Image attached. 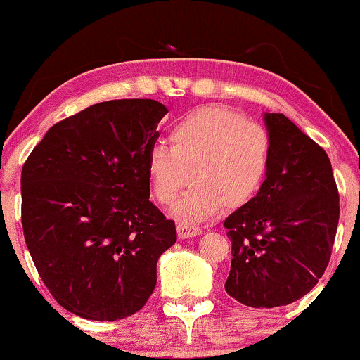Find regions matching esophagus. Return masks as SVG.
<instances>
[{
	"label": "esophagus",
	"mask_w": 360,
	"mask_h": 360,
	"mask_svg": "<svg viewBox=\"0 0 360 360\" xmlns=\"http://www.w3.org/2000/svg\"><path fill=\"white\" fill-rule=\"evenodd\" d=\"M201 231H203V229H201L200 226H195L191 223H179V226H176V233H179L180 239L191 238V236L201 234Z\"/></svg>",
	"instance_id": "34e87169"
}]
</instances>
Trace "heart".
I'll use <instances>...</instances> for the list:
<instances>
[{"instance_id":"heart-1","label":"heart","mask_w":360,"mask_h":360,"mask_svg":"<svg viewBox=\"0 0 360 360\" xmlns=\"http://www.w3.org/2000/svg\"><path fill=\"white\" fill-rule=\"evenodd\" d=\"M170 147L152 146L146 169L152 191L162 206L176 203L191 179L176 214L206 219L224 203L233 208L249 203L264 185L272 157L264 126L228 108L208 106L185 115L172 126Z\"/></svg>"}]
</instances>
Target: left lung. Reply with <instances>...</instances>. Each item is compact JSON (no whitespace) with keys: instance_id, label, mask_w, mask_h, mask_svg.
Returning a JSON list of instances; mask_svg holds the SVG:
<instances>
[{"instance_id":"1","label":"left lung","mask_w":360,"mask_h":360,"mask_svg":"<svg viewBox=\"0 0 360 360\" xmlns=\"http://www.w3.org/2000/svg\"><path fill=\"white\" fill-rule=\"evenodd\" d=\"M272 157L259 193L224 221L226 292L252 308L297 302L323 277L339 223V193L321 146L282 112L265 115Z\"/></svg>"}]
</instances>
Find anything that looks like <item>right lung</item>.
<instances>
[{"label": "right lung", "instance_id": "1", "mask_svg": "<svg viewBox=\"0 0 360 360\" xmlns=\"http://www.w3.org/2000/svg\"><path fill=\"white\" fill-rule=\"evenodd\" d=\"M167 108L96 103L53 124L22 165L24 239L44 285L73 314L116 321L144 307L175 223L149 201L147 152Z\"/></svg>", "mask_w": 360, "mask_h": 360}]
</instances>
